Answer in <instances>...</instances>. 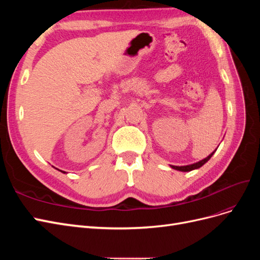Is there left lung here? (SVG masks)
<instances>
[{
  "label": "left lung",
  "mask_w": 260,
  "mask_h": 260,
  "mask_svg": "<svg viewBox=\"0 0 260 260\" xmlns=\"http://www.w3.org/2000/svg\"><path fill=\"white\" fill-rule=\"evenodd\" d=\"M217 151V149H215L214 152H212L211 154H209L206 158H204V159H202V160H200V161H198V162H194V164H191V165H186V166H172V165H170V167L172 168V169H176V170H179V171H183V172H187V171H192V170H194V169H199V168H201L204 164H206L210 158H211V156L215 154V152Z\"/></svg>",
  "instance_id": "1"
}]
</instances>
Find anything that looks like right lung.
<instances>
[{
	"label": "right lung",
	"mask_w": 260,
	"mask_h": 260,
	"mask_svg": "<svg viewBox=\"0 0 260 260\" xmlns=\"http://www.w3.org/2000/svg\"><path fill=\"white\" fill-rule=\"evenodd\" d=\"M59 171H60V172H62V174H66V172H65V171H62V170H59Z\"/></svg>",
	"instance_id": "1"
}]
</instances>
